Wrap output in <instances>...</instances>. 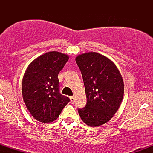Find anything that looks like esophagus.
I'll return each mask as SVG.
<instances>
[{"label":"esophagus","instance_id":"obj_1","mask_svg":"<svg viewBox=\"0 0 153 153\" xmlns=\"http://www.w3.org/2000/svg\"><path fill=\"white\" fill-rule=\"evenodd\" d=\"M70 99H71V103H74V101H75V97H74V96H71V97H70Z\"/></svg>","mask_w":153,"mask_h":153}]
</instances>
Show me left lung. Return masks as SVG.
<instances>
[{
	"label": "left lung",
	"instance_id": "8db88e82",
	"mask_svg": "<svg viewBox=\"0 0 153 153\" xmlns=\"http://www.w3.org/2000/svg\"><path fill=\"white\" fill-rule=\"evenodd\" d=\"M83 79L87 104L78 113L89 127L108 122L117 111L124 96V84L116 65L97 52L78 54L75 58Z\"/></svg>",
	"mask_w": 153,
	"mask_h": 153
}]
</instances>
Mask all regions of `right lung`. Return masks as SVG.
<instances>
[{"label": "right lung", "mask_w": 153, "mask_h": 153, "mask_svg": "<svg viewBox=\"0 0 153 153\" xmlns=\"http://www.w3.org/2000/svg\"><path fill=\"white\" fill-rule=\"evenodd\" d=\"M68 59L67 54L52 51L35 58L26 68L22 80L23 99L39 122H54L70 101L59 94L57 78Z\"/></svg>", "instance_id": "1"}]
</instances>
